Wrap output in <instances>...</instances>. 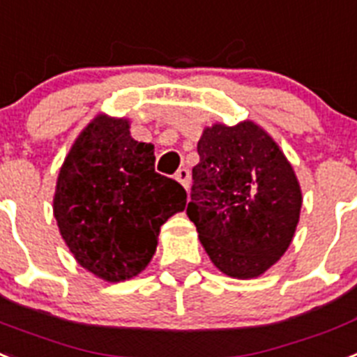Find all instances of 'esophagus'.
Instances as JSON below:
<instances>
[{
	"label": "esophagus",
	"mask_w": 357,
	"mask_h": 357,
	"mask_svg": "<svg viewBox=\"0 0 357 357\" xmlns=\"http://www.w3.org/2000/svg\"><path fill=\"white\" fill-rule=\"evenodd\" d=\"M174 178L178 179L179 183L183 185L185 188L190 187V172H188V169H179L178 172H176V176Z\"/></svg>",
	"instance_id": "esophagus-1"
}]
</instances>
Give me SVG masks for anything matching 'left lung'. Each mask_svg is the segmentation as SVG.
Instances as JSON below:
<instances>
[{"instance_id":"1","label":"left lung","mask_w":357,"mask_h":357,"mask_svg":"<svg viewBox=\"0 0 357 357\" xmlns=\"http://www.w3.org/2000/svg\"><path fill=\"white\" fill-rule=\"evenodd\" d=\"M187 215L221 272L263 274L289 248L301 211L296 174L272 137L250 121L214 125L197 143Z\"/></svg>"}]
</instances>
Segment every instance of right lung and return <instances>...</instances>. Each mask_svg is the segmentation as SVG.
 Wrapping results in <instances>:
<instances>
[{
	"label": "right lung",
	"instance_id": "right-lung-1",
	"mask_svg": "<svg viewBox=\"0 0 357 357\" xmlns=\"http://www.w3.org/2000/svg\"><path fill=\"white\" fill-rule=\"evenodd\" d=\"M151 143L125 119L100 116L59 170L54 215L65 243L92 274L123 281L151 261L160 227L187 205L185 188L154 169Z\"/></svg>",
	"mask_w": 357,
	"mask_h": 357
}]
</instances>
